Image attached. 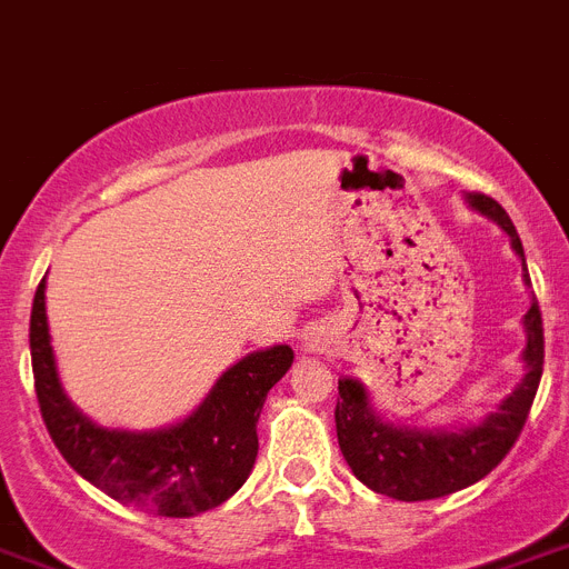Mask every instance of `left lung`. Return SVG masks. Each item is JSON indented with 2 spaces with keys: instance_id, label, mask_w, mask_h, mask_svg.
<instances>
[{
  "instance_id": "obj_1",
  "label": "left lung",
  "mask_w": 569,
  "mask_h": 569,
  "mask_svg": "<svg viewBox=\"0 0 569 569\" xmlns=\"http://www.w3.org/2000/svg\"><path fill=\"white\" fill-rule=\"evenodd\" d=\"M466 202L475 211L495 219L509 233L515 254L523 260V246L509 213L486 193H469ZM523 280L529 286L527 260H523ZM523 329H527V350H523L527 376L495 413L471 428L428 431V428L390 425L370 408V396L361 381L338 379L341 399L336 405V431L352 475L379 495L396 500L446 498L451 491L483 480L509 455L538 393V381L543 373V321L538 300H532L529 312L523 315Z\"/></svg>"
}]
</instances>
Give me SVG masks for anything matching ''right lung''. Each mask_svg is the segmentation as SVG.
<instances>
[{
  "mask_svg": "<svg viewBox=\"0 0 569 569\" xmlns=\"http://www.w3.org/2000/svg\"><path fill=\"white\" fill-rule=\"evenodd\" d=\"M292 358L286 343L251 352L219 376L188 419L161 431H109L86 419L63 393L46 318V280L33 295V388L57 451L103 495L161 518L208 512L246 483L260 446L262 402Z\"/></svg>",
  "mask_w": 569,
  "mask_h": 569,
  "instance_id": "1",
  "label": "right lung"
}]
</instances>
